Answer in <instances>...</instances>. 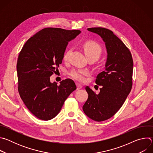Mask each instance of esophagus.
Returning <instances> with one entry per match:
<instances>
[{
    "instance_id": "obj_1",
    "label": "esophagus",
    "mask_w": 153,
    "mask_h": 153,
    "mask_svg": "<svg viewBox=\"0 0 153 153\" xmlns=\"http://www.w3.org/2000/svg\"><path fill=\"white\" fill-rule=\"evenodd\" d=\"M76 86H77V90H80V89H81L82 88V85H80L79 83H76Z\"/></svg>"
}]
</instances>
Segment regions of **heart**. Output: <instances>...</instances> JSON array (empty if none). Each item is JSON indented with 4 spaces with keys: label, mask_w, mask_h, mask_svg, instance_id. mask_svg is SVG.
I'll use <instances>...</instances> for the list:
<instances>
[{
    "label": "heart",
    "mask_w": 153,
    "mask_h": 153,
    "mask_svg": "<svg viewBox=\"0 0 153 153\" xmlns=\"http://www.w3.org/2000/svg\"><path fill=\"white\" fill-rule=\"evenodd\" d=\"M83 48L85 54L88 59H93L96 60L99 58L102 54V49L101 47L94 42L88 41L84 43ZM70 52V50L65 52L63 57L64 60H67L68 59ZM86 74H88V71L85 70H73L70 73V75L72 78L80 82L84 80V76Z\"/></svg>",
    "instance_id": "b5f03b06"
}]
</instances>
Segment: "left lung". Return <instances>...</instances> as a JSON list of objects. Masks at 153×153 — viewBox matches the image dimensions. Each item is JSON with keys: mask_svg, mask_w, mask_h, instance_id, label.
Here are the masks:
<instances>
[{"mask_svg": "<svg viewBox=\"0 0 153 153\" xmlns=\"http://www.w3.org/2000/svg\"><path fill=\"white\" fill-rule=\"evenodd\" d=\"M87 30L102 39L107 58L105 71L100 73L96 80V83L101 86L100 92L97 94L86 86L88 97L82 108L91 119L101 122L111 118L119 111L131 90L133 61L128 48L111 30L101 27Z\"/></svg>", "mask_w": 153, "mask_h": 153, "instance_id": "obj_1", "label": "left lung"}]
</instances>
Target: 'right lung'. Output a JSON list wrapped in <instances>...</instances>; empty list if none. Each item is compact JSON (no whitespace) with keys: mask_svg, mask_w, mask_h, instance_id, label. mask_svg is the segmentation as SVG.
<instances>
[{"mask_svg":"<svg viewBox=\"0 0 153 153\" xmlns=\"http://www.w3.org/2000/svg\"><path fill=\"white\" fill-rule=\"evenodd\" d=\"M80 33L58 28L42 29L26 42L19 53L18 91L30 111L39 119L56 117L76 89L71 79L63 80L58 86L50 82V76L62 63L68 42Z\"/></svg>","mask_w":153,"mask_h":153,"instance_id":"right-lung-1","label":"right lung"}]
</instances>
